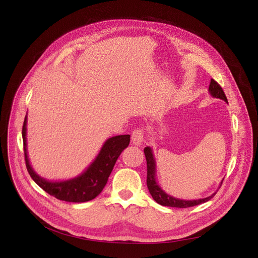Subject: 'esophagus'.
Listing matches in <instances>:
<instances>
[{"label":"esophagus","mask_w":258,"mask_h":258,"mask_svg":"<svg viewBox=\"0 0 258 258\" xmlns=\"http://www.w3.org/2000/svg\"><path fill=\"white\" fill-rule=\"evenodd\" d=\"M131 141L136 145H141L142 142L144 141V130L140 128L134 130V132H132Z\"/></svg>","instance_id":"34e87169"}]
</instances>
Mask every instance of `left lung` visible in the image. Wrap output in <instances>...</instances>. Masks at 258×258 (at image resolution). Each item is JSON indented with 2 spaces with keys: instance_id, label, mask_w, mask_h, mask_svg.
<instances>
[{
  "instance_id": "left-lung-1",
  "label": "left lung",
  "mask_w": 258,
  "mask_h": 258,
  "mask_svg": "<svg viewBox=\"0 0 258 258\" xmlns=\"http://www.w3.org/2000/svg\"><path fill=\"white\" fill-rule=\"evenodd\" d=\"M209 91L214 98L224 100L225 102L228 103L227 98H226V96H225V92H224L223 88L221 87L220 84L215 82L214 80H211V83L209 86ZM144 154H145L146 163H147V178H146L147 188H148V190H150L153 199L157 202V204H159L161 206H165V207L189 208V207L204 204V202L209 201L211 198H213V196H215L216 192L211 195V196H209L207 198L198 199V200H182V199L170 196V195H168L166 191H163L161 189V187L158 185V183L156 182V163H155V158L153 156L152 148L148 146L145 147ZM222 183H223V181H222Z\"/></svg>"
}]
</instances>
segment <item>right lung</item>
I'll use <instances>...</instances> for the list:
<instances>
[{
    "label": "right lung",
    "instance_id": "add662e5",
    "mask_svg": "<svg viewBox=\"0 0 258 258\" xmlns=\"http://www.w3.org/2000/svg\"><path fill=\"white\" fill-rule=\"evenodd\" d=\"M27 116L22 126L23 151L27 170L33 181L50 196L68 202H86L96 198L104 186L115 166L117 158L130 143V136H116L106 140L95 161L84 173L63 182H49L38 176L31 167L27 153Z\"/></svg>",
    "mask_w": 258,
    "mask_h": 258
}]
</instances>
